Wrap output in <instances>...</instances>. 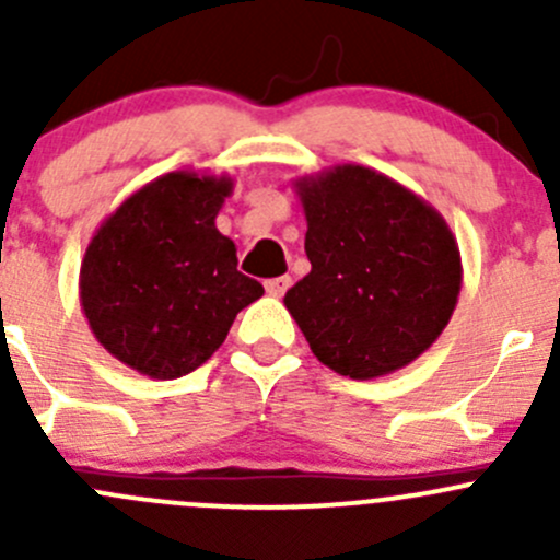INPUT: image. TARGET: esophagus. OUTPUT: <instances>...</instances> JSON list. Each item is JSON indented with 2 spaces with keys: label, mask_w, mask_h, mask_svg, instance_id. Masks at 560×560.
I'll use <instances>...</instances> for the list:
<instances>
[{
  "label": "esophagus",
  "mask_w": 560,
  "mask_h": 560,
  "mask_svg": "<svg viewBox=\"0 0 560 560\" xmlns=\"http://www.w3.org/2000/svg\"><path fill=\"white\" fill-rule=\"evenodd\" d=\"M290 284H292L290 276H276V279H268V281H265V290H268V295L281 298V295H284L287 290H290Z\"/></svg>",
  "instance_id": "1"
}]
</instances>
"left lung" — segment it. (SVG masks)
I'll return each mask as SVG.
<instances>
[{
    "instance_id": "8db88e82",
    "label": "left lung",
    "mask_w": 560,
    "mask_h": 560,
    "mask_svg": "<svg viewBox=\"0 0 560 560\" xmlns=\"http://www.w3.org/2000/svg\"><path fill=\"white\" fill-rule=\"evenodd\" d=\"M312 273L284 295L319 363L349 380L406 369L457 306L460 248L442 213L363 165L295 180Z\"/></svg>"
}]
</instances>
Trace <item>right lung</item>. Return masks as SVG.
Instances as JSON below:
<instances>
[{
	"label": "right lung",
	"mask_w": 560,
	"mask_h": 560,
	"mask_svg": "<svg viewBox=\"0 0 560 560\" xmlns=\"http://www.w3.org/2000/svg\"><path fill=\"white\" fill-rule=\"evenodd\" d=\"M230 175L173 171L140 186L89 241L81 308L94 338L149 380H178L206 363L262 284L238 270L217 230Z\"/></svg>",
	"instance_id": "obj_1"
}]
</instances>
